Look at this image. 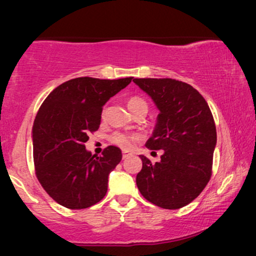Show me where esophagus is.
I'll list each match as a JSON object with an SVG mask.
<instances>
[{
  "label": "esophagus",
  "mask_w": 256,
  "mask_h": 256,
  "mask_svg": "<svg viewBox=\"0 0 256 256\" xmlns=\"http://www.w3.org/2000/svg\"><path fill=\"white\" fill-rule=\"evenodd\" d=\"M130 156H132V154L129 152H122V157H124V160L128 158V157H130Z\"/></svg>",
  "instance_id": "obj_1"
}]
</instances>
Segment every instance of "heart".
I'll list each match as a JSON object with an SVG mask.
<instances>
[{
	"label": "heart",
	"instance_id": "1",
	"mask_svg": "<svg viewBox=\"0 0 256 256\" xmlns=\"http://www.w3.org/2000/svg\"><path fill=\"white\" fill-rule=\"evenodd\" d=\"M142 106H146V104L144 100L138 96H132L129 98L127 101V107L129 108V110H130L132 113H134L138 108ZM104 114H106V108L102 110V118L104 116ZM138 140H140L138 135L127 134V132H114V134L110 136V142L113 143V144L120 146V148L126 149V150L130 149L132 144H134L136 141H138Z\"/></svg>",
	"mask_w": 256,
	"mask_h": 256
}]
</instances>
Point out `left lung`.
Listing matches in <instances>:
<instances>
[{"label": "left lung", "mask_w": 256, "mask_h": 256, "mask_svg": "<svg viewBox=\"0 0 256 256\" xmlns=\"http://www.w3.org/2000/svg\"><path fill=\"white\" fill-rule=\"evenodd\" d=\"M158 108L150 150H164L152 164L141 155L136 176L141 194L156 206L177 210L198 197L212 176L216 130L208 102L197 90L176 79L132 80Z\"/></svg>", "instance_id": "1"}]
</instances>
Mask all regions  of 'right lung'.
I'll return each instance as SVG.
<instances>
[{
  "instance_id": "add662e5",
  "label": "right lung",
  "mask_w": 256,
  "mask_h": 256,
  "mask_svg": "<svg viewBox=\"0 0 256 256\" xmlns=\"http://www.w3.org/2000/svg\"><path fill=\"white\" fill-rule=\"evenodd\" d=\"M132 80L71 79L56 87L42 104L32 127L34 171L59 205L87 208L106 196L108 174L120 163L121 150L110 146L96 157L87 152L85 142L100 127L104 104Z\"/></svg>"
}]
</instances>
